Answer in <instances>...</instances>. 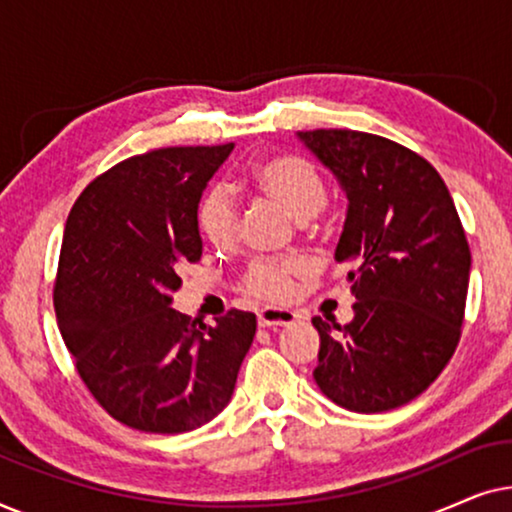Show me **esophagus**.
I'll return each mask as SVG.
<instances>
[{
    "label": "esophagus",
    "instance_id": "1",
    "mask_svg": "<svg viewBox=\"0 0 512 512\" xmlns=\"http://www.w3.org/2000/svg\"><path fill=\"white\" fill-rule=\"evenodd\" d=\"M298 319L296 312L282 310V307H263L258 312V326L263 328H277V326H289Z\"/></svg>",
    "mask_w": 512,
    "mask_h": 512
}]
</instances>
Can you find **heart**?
Returning <instances> with one entry per match:
<instances>
[{
	"mask_svg": "<svg viewBox=\"0 0 512 512\" xmlns=\"http://www.w3.org/2000/svg\"><path fill=\"white\" fill-rule=\"evenodd\" d=\"M256 188L275 200L296 221H307L326 207V186L314 165L298 156H275L261 160L251 170ZM198 233L212 247H230L237 235V200L228 186L216 184L202 195ZM300 272L298 261H265L258 258L244 272V291L261 300H286L293 291V277Z\"/></svg>",
	"mask_w": 512,
	"mask_h": 512,
	"instance_id": "obj_1",
	"label": "heart"
}]
</instances>
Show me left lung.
<instances>
[{"label":"left lung","mask_w":512,"mask_h":512,"mask_svg":"<svg viewBox=\"0 0 512 512\" xmlns=\"http://www.w3.org/2000/svg\"><path fill=\"white\" fill-rule=\"evenodd\" d=\"M298 139L338 179L347 216L335 261L349 263L354 319L314 317L324 396L352 412L410 403L457 349L471 249L436 167L391 139L307 130Z\"/></svg>","instance_id":"obj_1"}]
</instances>
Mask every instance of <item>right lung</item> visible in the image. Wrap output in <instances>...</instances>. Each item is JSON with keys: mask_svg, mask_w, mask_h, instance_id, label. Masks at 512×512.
Returning a JSON list of instances; mask_svg holds the SVG:
<instances>
[{"mask_svg": "<svg viewBox=\"0 0 512 512\" xmlns=\"http://www.w3.org/2000/svg\"><path fill=\"white\" fill-rule=\"evenodd\" d=\"M235 144L172 146L111 167L74 202L53 305L95 401L146 433H184L226 408L256 314L202 324L174 310L179 268L198 263V205Z\"/></svg>", "mask_w": 512, "mask_h": 512, "instance_id": "1", "label": "right lung"}]
</instances>
